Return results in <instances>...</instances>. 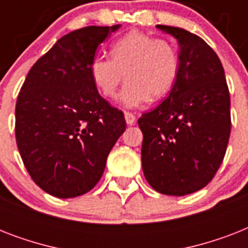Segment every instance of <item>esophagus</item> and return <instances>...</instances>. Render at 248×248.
Returning <instances> with one entry per match:
<instances>
[{"label": "esophagus", "mask_w": 248, "mask_h": 248, "mask_svg": "<svg viewBox=\"0 0 248 248\" xmlns=\"http://www.w3.org/2000/svg\"><path fill=\"white\" fill-rule=\"evenodd\" d=\"M124 120H126V124H135V116L130 112H124Z\"/></svg>", "instance_id": "esophagus-1"}]
</instances>
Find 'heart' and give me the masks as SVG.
<instances>
[{
  "label": "heart",
  "instance_id": "heart-1",
  "mask_svg": "<svg viewBox=\"0 0 248 248\" xmlns=\"http://www.w3.org/2000/svg\"><path fill=\"white\" fill-rule=\"evenodd\" d=\"M110 55L95 56L90 63V76L108 99H114L124 78L127 79L121 93L126 108H138L151 96L162 97L176 81L179 54L167 40L132 31L112 45Z\"/></svg>",
  "mask_w": 248,
  "mask_h": 248
}]
</instances>
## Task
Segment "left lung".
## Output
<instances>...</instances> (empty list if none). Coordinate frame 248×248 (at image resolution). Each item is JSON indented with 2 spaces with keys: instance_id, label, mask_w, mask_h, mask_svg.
I'll return each mask as SVG.
<instances>
[{
  "instance_id": "1",
  "label": "left lung",
  "mask_w": 248,
  "mask_h": 248,
  "mask_svg": "<svg viewBox=\"0 0 248 248\" xmlns=\"http://www.w3.org/2000/svg\"><path fill=\"white\" fill-rule=\"evenodd\" d=\"M180 46L171 93L138 124L144 176L157 192L185 196L212 180L231 135V97L219 56L197 34L157 25Z\"/></svg>"
}]
</instances>
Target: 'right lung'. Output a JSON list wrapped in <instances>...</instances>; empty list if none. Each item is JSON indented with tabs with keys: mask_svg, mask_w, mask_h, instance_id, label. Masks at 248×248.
I'll use <instances>...</instances> for the list:
<instances>
[{
	"mask_svg": "<svg viewBox=\"0 0 248 248\" xmlns=\"http://www.w3.org/2000/svg\"><path fill=\"white\" fill-rule=\"evenodd\" d=\"M121 25L68 33L31 68L16 100L15 136L33 181L51 196L73 198L100 180L124 113L97 93L90 63Z\"/></svg>",
	"mask_w": 248,
	"mask_h": 248,
	"instance_id": "1",
	"label": "right lung"
}]
</instances>
